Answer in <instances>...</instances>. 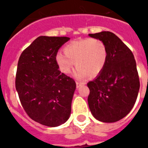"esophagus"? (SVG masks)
Instances as JSON below:
<instances>
[{
  "instance_id": "esophagus-1",
  "label": "esophagus",
  "mask_w": 148,
  "mask_h": 148,
  "mask_svg": "<svg viewBox=\"0 0 148 148\" xmlns=\"http://www.w3.org/2000/svg\"><path fill=\"white\" fill-rule=\"evenodd\" d=\"M84 83H81V82H76V86L77 88H79L80 87H81V86L84 85Z\"/></svg>"
}]
</instances>
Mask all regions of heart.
Masks as SVG:
<instances>
[{
	"instance_id": "b5f03b06",
	"label": "heart",
	"mask_w": 148,
	"mask_h": 148,
	"mask_svg": "<svg viewBox=\"0 0 148 148\" xmlns=\"http://www.w3.org/2000/svg\"><path fill=\"white\" fill-rule=\"evenodd\" d=\"M64 53L56 54L55 61L61 73L69 74L74 66L75 76L83 78L97 76L106 64L108 50L104 43L98 39L87 38L72 41L64 48Z\"/></svg>"
}]
</instances>
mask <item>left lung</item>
Listing matches in <instances>:
<instances>
[{
    "label": "left lung",
    "mask_w": 148,
    "mask_h": 148,
    "mask_svg": "<svg viewBox=\"0 0 148 148\" xmlns=\"http://www.w3.org/2000/svg\"><path fill=\"white\" fill-rule=\"evenodd\" d=\"M88 35L102 40L108 50L103 71L88 83L89 108L100 121H118L131 111L138 97L140 81L135 59L131 50L112 32Z\"/></svg>",
    "instance_id": "8db88e82"
}]
</instances>
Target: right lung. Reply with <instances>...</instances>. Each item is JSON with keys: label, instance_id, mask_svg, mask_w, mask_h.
<instances>
[{"label": "right lung", "instance_id": "right-lung-1", "mask_svg": "<svg viewBox=\"0 0 148 148\" xmlns=\"http://www.w3.org/2000/svg\"><path fill=\"white\" fill-rule=\"evenodd\" d=\"M67 37L40 36L20 56L15 86L21 105L34 121L58 127L71 112L75 81L58 70L56 54Z\"/></svg>", "mask_w": 148, "mask_h": 148}]
</instances>
